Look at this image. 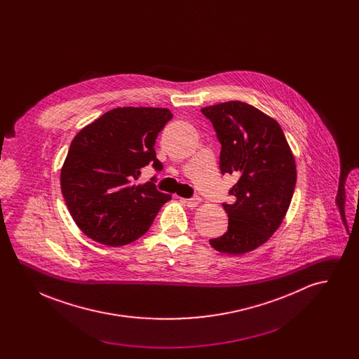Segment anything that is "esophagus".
I'll return each instance as SVG.
<instances>
[{"instance_id": "1", "label": "esophagus", "mask_w": 359, "mask_h": 359, "mask_svg": "<svg viewBox=\"0 0 359 359\" xmlns=\"http://www.w3.org/2000/svg\"><path fill=\"white\" fill-rule=\"evenodd\" d=\"M188 207H196V205H199L201 202H202V199H201V196H192L191 199H182Z\"/></svg>"}]
</instances>
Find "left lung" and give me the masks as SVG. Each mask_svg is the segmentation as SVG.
<instances>
[{"mask_svg":"<svg viewBox=\"0 0 359 359\" xmlns=\"http://www.w3.org/2000/svg\"><path fill=\"white\" fill-rule=\"evenodd\" d=\"M222 145L219 168L238 177L230 189L233 205L223 203L227 231L210 239L224 255L238 256L265 243L284 221L296 186V163L277 121L239 101L202 109Z\"/></svg>","mask_w":359,"mask_h":359,"instance_id":"obj_1","label":"left lung"}]
</instances>
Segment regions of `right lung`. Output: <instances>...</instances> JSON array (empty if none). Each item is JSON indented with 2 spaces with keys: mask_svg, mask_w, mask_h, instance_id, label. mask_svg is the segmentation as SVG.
I'll return each mask as SVG.
<instances>
[{
  "mask_svg": "<svg viewBox=\"0 0 359 359\" xmlns=\"http://www.w3.org/2000/svg\"><path fill=\"white\" fill-rule=\"evenodd\" d=\"M171 110L117 107L88 123L69 145L60 172L62 194L76 226L107 246H122L144 236L171 195L154 180L136 184L141 168L160 171L154 142Z\"/></svg>",
  "mask_w": 359,
  "mask_h": 359,
  "instance_id": "add662e5",
  "label": "right lung"
}]
</instances>
